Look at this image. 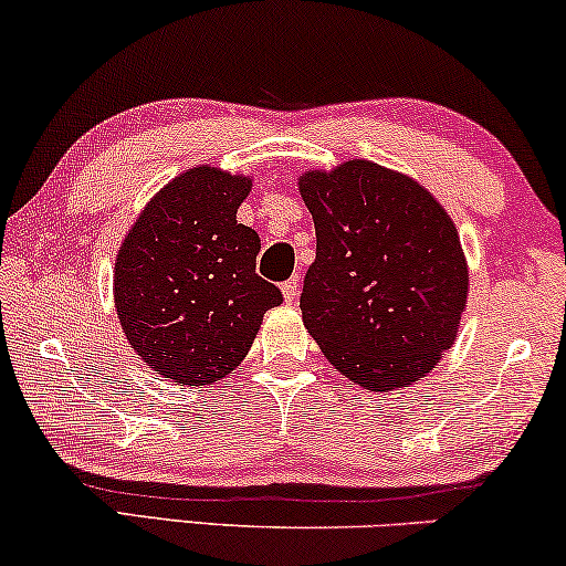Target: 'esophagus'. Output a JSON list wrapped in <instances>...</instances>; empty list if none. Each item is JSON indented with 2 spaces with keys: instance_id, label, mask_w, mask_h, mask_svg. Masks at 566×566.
Returning <instances> with one entry per match:
<instances>
[{
  "instance_id": "1",
  "label": "esophagus",
  "mask_w": 566,
  "mask_h": 566,
  "mask_svg": "<svg viewBox=\"0 0 566 566\" xmlns=\"http://www.w3.org/2000/svg\"><path fill=\"white\" fill-rule=\"evenodd\" d=\"M281 291H283L285 304H296V298H298V275H293L291 281H285L281 285Z\"/></svg>"
}]
</instances>
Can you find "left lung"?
Instances as JSON below:
<instances>
[{"label":"left lung","instance_id":"1","mask_svg":"<svg viewBox=\"0 0 566 566\" xmlns=\"http://www.w3.org/2000/svg\"><path fill=\"white\" fill-rule=\"evenodd\" d=\"M316 260L301 293L304 324L339 374L391 391L438 366L467 308L459 231L412 177L368 159L298 180Z\"/></svg>","mask_w":566,"mask_h":566}]
</instances>
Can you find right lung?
<instances>
[{
	"label": "right lung",
	"instance_id": "1",
	"mask_svg": "<svg viewBox=\"0 0 566 566\" xmlns=\"http://www.w3.org/2000/svg\"><path fill=\"white\" fill-rule=\"evenodd\" d=\"M250 177L192 167L149 200L115 262V308L146 366L206 386L250 353L262 314L283 301L254 273L258 231L237 221Z\"/></svg>",
	"mask_w": 566,
	"mask_h": 566
}]
</instances>
